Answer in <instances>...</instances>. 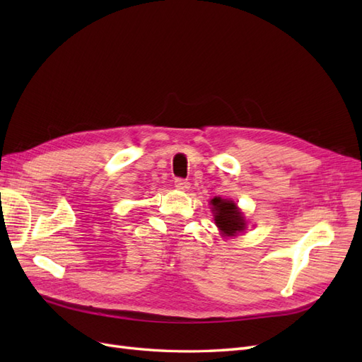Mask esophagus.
I'll return each mask as SVG.
<instances>
[{
  "mask_svg": "<svg viewBox=\"0 0 362 362\" xmlns=\"http://www.w3.org/2000/svg\"><path fill=\"white\" fill-rule=\"evenodd\" d=\"M175 187H177L181 192H187L190 189V182L187 180L178 178V180H175Z\"/></svg>",
  "mask_w": 362,
  "mask_h": 362,
  "instance_id": "esophagus-1",
  "label": "esophagus"
}]
</instances>
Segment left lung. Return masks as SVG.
<instances>
[{
    "label": "left lung",
    "mask_w": 362,
    "mask_h": 362,
    "mask_svg": "<svg viewBox=\"0 0 362 362\" xmlns=\"http://www.w3.org/2000/svg\"><path fill=\"white\" fill-rule=\"evenodd\" d=\"M210 204L214 216V223L221 229L223 237H235L245 231L246 218L233 201H226L216 196V198L210 201Z\"/></svg>",
    "instance_id": "8db88e82"
}]
</instances>
